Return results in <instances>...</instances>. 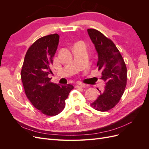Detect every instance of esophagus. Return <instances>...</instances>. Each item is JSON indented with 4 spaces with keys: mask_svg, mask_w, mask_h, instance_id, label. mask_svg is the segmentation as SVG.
Returning <instances> with one entry per match:
<instances>
[{
    "mask_svg": "<svg viewBox=\"0 0 149 149\" xmlns=\"http://www.w3.org/2000/svg\"><path fill=\"white\" fill-rule=\"evenodd\" d=\"M86 86V85L82 83H77L76 85V87L79 88H84Z\"/></svg>",
    "mask_w": 149,
    "mask_h": 149,
    "instance_id": "obj_1",
    "label": "esophagus"
}]
</instances>
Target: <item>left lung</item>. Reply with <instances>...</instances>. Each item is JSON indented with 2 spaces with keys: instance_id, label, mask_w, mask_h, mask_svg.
<instances>
[{
  "instance_id": "1",
  "label": "left lung",
  "mask_w": 149,
  "mask_h": 149,
  "mask_svg": "<svg viewBox=\"0 0 149 149\" xmlns=\"http://www.w3.org/2000/svg\"><path fill=\"white\" fill-rule=\"evenodd\" d=\"M89 37L97 53V66L102 71L101 78L106 83L104 91L90 104L99 111H107L114 107L123 96L127 83V68L123 56L114 43L97 30L88 29Z\"/></svg>"
}]
</instances>
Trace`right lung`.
<instances>
[{
	"label": "right lung",
	"instance_id": "right-lung-1",
	"mask_svg": "<svg viewBox=\"0 0 149 149\" xmlns=\"http://www.w3.org/2000/svg\"><path fill=\"white\" fill-rule=\"evenodd\" d=\"M60 36L54 33L38 39L26 52L21 71V79L26 97L43 114L55 116L64 109L65 100L73 86L50 82L53 58Z\"/></svg>",
	"mask_w": 149,
	"mask_h": 149
}]
</instances>
